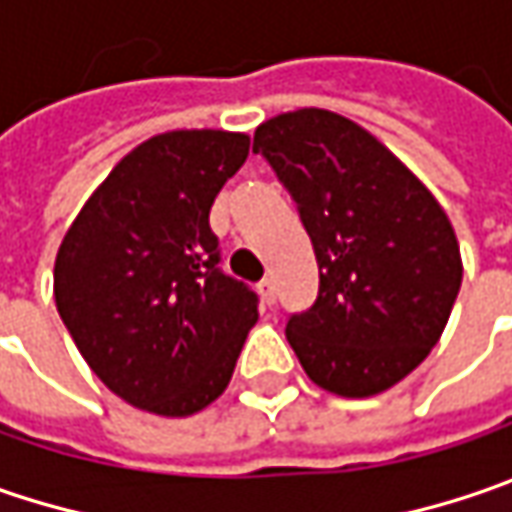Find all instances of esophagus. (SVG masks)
<instances>
[{"label":"esophagus","instance_id":"obj_1","mask_svg":"<svg viewBox=\"0 0 512 512\" xmlns=\"http://www.w3.org/2000/svg\"><path fill=\"white\" fill-rule=\"evenodd\" d=\"M257 295H260V300H263L266 306H275V300H278L275 283H272V280H263V283L257 286Z\"/></svg>","mask_w":512,"mask_h":512}]
</instances>
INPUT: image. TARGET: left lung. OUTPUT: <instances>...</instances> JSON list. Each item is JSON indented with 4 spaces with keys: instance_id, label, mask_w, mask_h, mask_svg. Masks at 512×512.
<instances>
[{
    "instance_id": "obj_1",
    "label": "left lung",
    "mask_w": 512,
    "mask_h": 512,
    "mask_svg": "<svg viewBox=\"0 0 512 512\" xmlns=\"http://www.w3.org/2000/svg\"><path fill=\"white\" fill-rule=\"evenodd\" d=\"M263 154L298 206L321 289L286 338L332 395L369 398L404 381L450 321L461 252L447 212L367 128L326 108L257 125Z\"/></svg>"
}]
</instances>
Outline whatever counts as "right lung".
I'll list each match as a JSON object with an SVG mask.
<instances>
[{
	"mask_svg": "<svg viewBox=\"0 0 512 512\" xmlns=\"http://www.w3.org/2000/svg\"><path fill=\"white\" fill-rule=\"evenodd\" d=\"M246 157L240 131L157 134L111 168L59 243V318L85 364L137 410H206L257 323V295L217 269L209 226Z\"/></svg>",
	"mask_w": 512,
	"mask_h": 512,
	"instance_id": "right-lung-1",
	"label": "right lung"
}]
</instances>
